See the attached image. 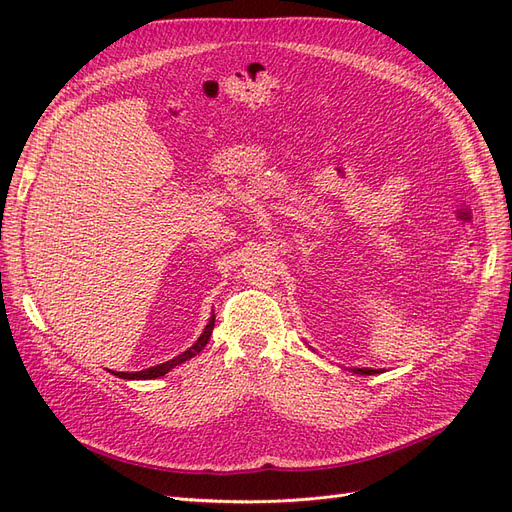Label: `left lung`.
<instances>
[{
    "label": "left lung",
    "instance_id": "left-lung-1",
    "mask_svg": "<svg viewBox=\"0 0 512 512\" xmlns=\"http://www.w3.org/2000/svg\"><path fill=\"white\" fill-rule=\"evenodd\" d=\"M356 371V374H363V376H371V374H378V371L376 369H354Z\"/></svg>",
    "mask_w": 512,
    "mask_h": 512
}]
</instances>
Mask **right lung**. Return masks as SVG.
Masks as SVG:
<instances>
[{"mask_svg":"<svg viewBox=\"0 0 512 512\" xmlns=\"http://www.w3.org/2000/svg\"><path fill=\"white\" fill-rule=\"evenodd\" d=\"M213 324H215V316H211V320H209V324L205 327L203 335L198 337V342H196L190 350H185L183 354L175 356V359H170V361H166V363H160V365H156V367L143 369V371H134V374H128V371H113V374L119 376V378H123V380H153V378H160V376L168 374V371L173 369V367H177V365L185 363L188 359H192V356H196L200 350H203V348L207 346L209 337H211V333H213Z\"/></svg>","mask_w":512,"mask_h":512,"instance_id":"right-lung-1","label":"right lung"}]
</instances>
